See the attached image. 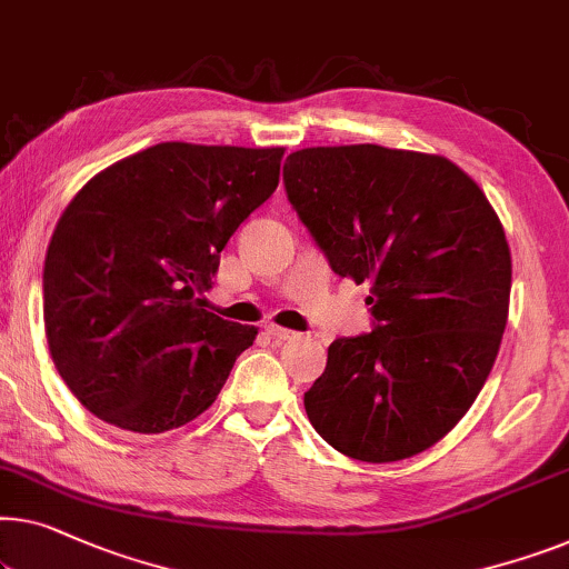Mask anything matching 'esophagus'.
<instances>
[{"label": "esophagus", "instance_id": "esophagus-1", "mask_svg": "<svg viewBox=\"0 0 569 569\" xmlns=\"http://www.w3.org/2000/svg\"><path fill=\"white\" fill-rule=\"evenodd\" d=\"M267 333L271 336V339H277V341H292V339H298V333L295 331H290V328H282V326H267Z\"/></svg>", "mask_w": 569, "mask_h": 569}]
</instances>
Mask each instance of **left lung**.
Returning <instances> with one entry per match:
<instances>
[{"label": "left lung", "instance_id": "8db88e82", "mask_svg": "<svg viewBox=\"0 0 569 569\" xmlns=\"http://www.w3.org/2000/svg\"><path fill=\"white\" fill-rule=\"evenodd\" d=\"M292 208L339 277L369 284L375 331L328 346L305 392L316 431L359 462L441 441L496 365L510 249L488 197L436 153L375 143L287 156Z\"/></svg>", "mask_w": 569, "mask_h": 569}]
</instances>
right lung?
Instances as JSON below:
<instances>
[{
	"mask_svg": "<svg viewBox=\"0 0 569 569\" xmlns=\"http://www.w3.org/2000/svg\"><path fill=\"white\" fill-rule=\"evenodd\" d=\"M284 148L159 143L89 179L43 267L46 339L89 413L133 433L202 416L257 328L204 310L220 251L279 184Z\"/></svg>",
	"mask_w": 569,
	"mask_h": 569,
	"instance_id": "obj_1",
	"label": "right lung"
}]
</instances>
